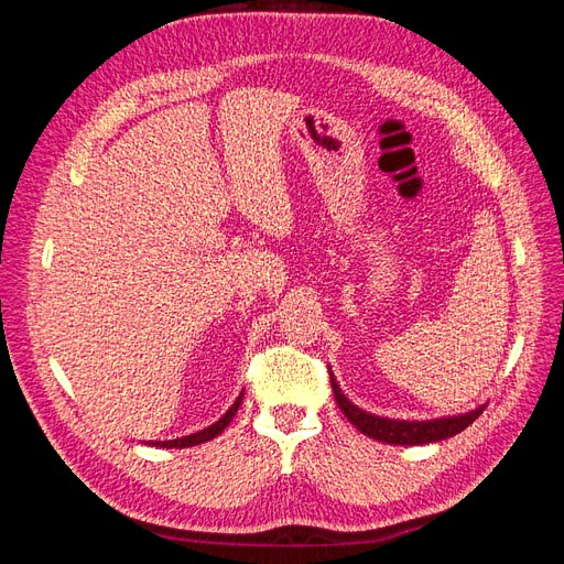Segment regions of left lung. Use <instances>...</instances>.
I'll list each match as a JSON object with an SVG mask.
<instances>
[{"mask_svg": "<svg viewBox=\"0 0 564 564\" xmlns=\"http://www.w3.org/2000/svg\"><path fill=\"white\" fill-rule=\"evenodd\" d=\"M329 377H332L334 398L340 406V412L346 414V419L355 425L357 431H362L365 435L379 442H388V445H429V442L447 440L460 431H466L468 425L485 412V406H477L468 414L435 419V421H395V419L373 416L369 412H362L360 406H355L344 392H340L332 371Z\"/></svg>", "mask_w": 564, "mask_h": 564, "instance_id": "obj_1", "label": "left lung"}]
</instances>
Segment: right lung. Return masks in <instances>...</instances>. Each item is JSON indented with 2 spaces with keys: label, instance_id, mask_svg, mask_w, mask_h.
<instances>
[{
  "label": "right lung",
  "instance_id": "add662e5",
  "mask_svg": "<svg viewBox=\"0 0 564 564\" xmlns=\"http://www.w3.org/2000/svg\"><path fill=\"white\" fill-rule=\"evenodd\" d=\"M242 392H240V398L235 400V404L228 409V412L220 416L216 423H212L209 429H204V431H199V433H193V435H185V437H178V440H166V442H152V445L155 447H166V449H183V447H195V445H202V442H209V440H214L216 435H220L226 431V425L232 421V416L237 414V409H240V404H242Z\"/></svg>",
  "mask_w": 564,
  "mask_h": 564
}]
</instances>
